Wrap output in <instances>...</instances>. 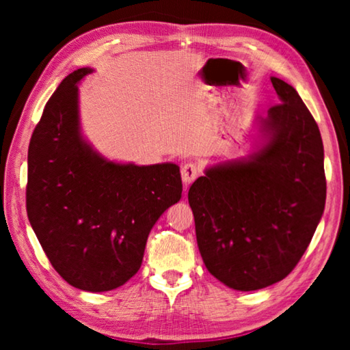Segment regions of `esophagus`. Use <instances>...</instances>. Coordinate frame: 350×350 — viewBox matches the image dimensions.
<instances>
[{
    "label": "esophagus",
    "mask_w": 350,
    "mask_h": 350,
    "mask_svg": "<svg viewBox=\"0 0 350 350\" xmlns=\"http://www.w3.org/2000/svg\"><path fill=\"white\" fill-rule=\"evenodd\" d=\"M180 174H182V182L185 187H189L191 183L196 180V177L199 176V167L196 163H183L180 168Z\"/></svg>",
    "instance_id": "esophagus-1"
}]
</instances>
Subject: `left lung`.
<instances>
[{"label": "left lung", "mask_w": 350, "mask_h": 350, "mask_svg": "<svg viewBox=\"0 0 350 350\" xmlns=\"http://www.w3.org/2000/svg\"><path fill=\"white\" fill-rule=\"evenodd\" d=\"M270 80L280 105L254 120L256 150L208 167L188 191L205 267L241 292L269 287L296 267L325 204L315 118L293 86Z\"/></svg>", "instance_id": "8db88e82"}]
</instances>
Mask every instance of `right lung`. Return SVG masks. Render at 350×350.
I'll return each mask as SVG.
<instances>
[{"mask_svg":"<svg viewBox=\"0 0 350 350\" xmlns=\"http://www.w3.org/2000/svg\"><path fill=\"white\" fill-rule=\"evenodd\" d=\"M74 70L46 103L27 152V217L64 281L108 292L137 273L154 224L182 196L176 163L105 159L81 134Z\"/></svg>","mask_w":350,"mask_h":350,"instance_id":"add662e5","label":"right lung"}]
</instances>
